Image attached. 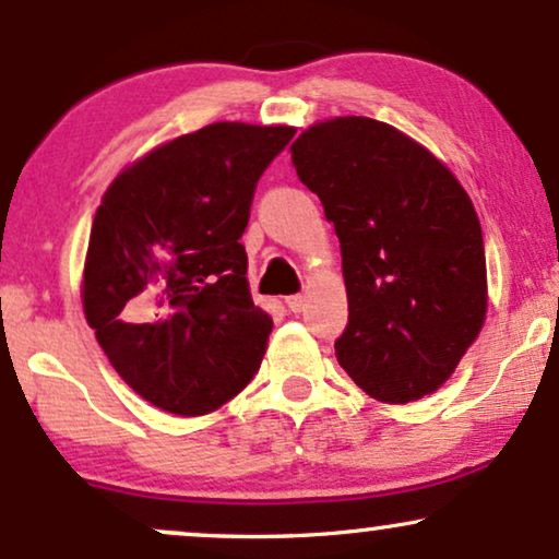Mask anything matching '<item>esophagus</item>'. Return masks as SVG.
<instances>
[{
	"mask_svg": "<svg viewBox=\"0 0 559 559\" xmlns=\"http://www.w3.org/2000/svg\"><path fill=\"white\" fill-rule=\"evenodd\" d=\"M287 308H290L293 313H300L302 308H306V298H302V295H290V298H287Z\"/></svg>",
	"mask_w": 559,
	"mask_h": 559,
	"instance_id": "esophagus-1",
	"label": "esophagus"
}]
</instances>
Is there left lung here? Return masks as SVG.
<instances>
[{
	"label": "left lung",
	"instance_id": "8db88e82",
	"mask_svg": "<svg viewBox=\"0 0 559 559\" xmlns=\"http://www.w3.org/2000/svg\"><path fill=\"white\" fill-rule=\"evenodd\" d=\"M290 153L342 248L349 321L336 360L378 402L432 394L485 323V240L469 194L423 144L365 116L313 123Z\"/></svg>",
	"mask_w": 559,
	"mask_h": 559
}]
</instances>
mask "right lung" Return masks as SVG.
<instances>
[{
	"label": "right lung",
	"mask_w": 559,
	"mask_h": 559,
	"mask_svg": "<svg viewBox=\"0 0 559 559\" xmlns=\"http://www.w3.org/2000/svg\"><path fill=\"white\" fill-rule=\"evenodd\" d=\"M293 127L219 121L160 144L108 186L82 306L123 381L197 417L257 376L272 316L253 306L240 243L257 183Z\"/></svg>",
	"instance_id": "1"
}]
</instances>
